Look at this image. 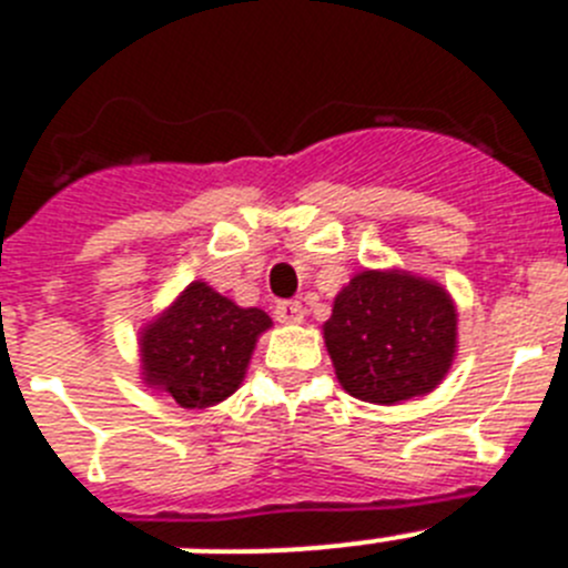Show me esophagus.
<instances>
[{"mask_svg":"<svg viewBox=\"0 0 568 568\" xmlns=\"http://www.w3.org/2000/svg\"><path fill=\"white\" fill-rule=\"evenodd\" d=\"M304 315L306 310L301 301H278L275 304V321H281V324H301Z\"/></svg>","mask_w":568,"mask_h":568,"instance_id":"esophagus-1","label":"esophagus"}]
</instances>
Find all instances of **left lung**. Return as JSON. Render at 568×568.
Here are the masks:
<instances>
[{
    "label": "left lung",
    "instance_id": "1",
    "mask_svg": "<svg viewBox=\"0 0 568 568\" xmlns=\"http://www.w3.org/2000/svg\"><path fill=\"white\" fill-rule=\"evenodd\" d=\"M324 337L352 397L394 405L442 383L456 352V306L434 281L366 270L337 293Z\"/></svg>",
    "mask_w": 568,
    "mask_h": 568
}]
</instances>
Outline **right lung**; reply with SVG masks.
I'll return each mask as SVG.
<instances>
[{"mask_svg":"<svg viewBox=\"0 0 568 568\" xmlns=\"http://www.w3.org/2000/svg\"><path fill=\"white\" fill-rule=\"evenodd\" d=\"M270 324L267 312L242 310L205 281H194L140 337L145 383L182 408L222 403L239 388L256 337Z\"/></svg>","mask_w":568,"mask_h":568,"instance_id":"obj_1","label":"right lung"}]
</instances>
